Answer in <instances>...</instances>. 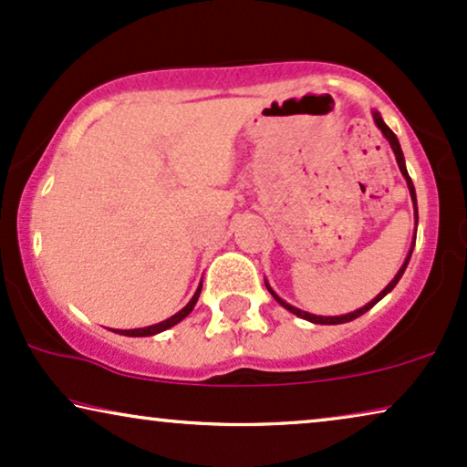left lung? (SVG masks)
Listing matches in <instances>:
<instances>
[{
	"mask_svg": "<svg viewBox=\"0 0 467 467\" xmlns=\"http://www.w3.org/2000/svg\"><path fill=\"white\" fill-rule=\"evenodd\" d=\"M374 120H376V125H379V130L385 133V138L389 140V144H391V149H393V152H395V159H398V165H400V170H401V174H404V178H406V182H408V189H410V197H412V202H414V216H417V223H419V213H417V193H414V184H412V181H410V176H408V170H406V163H404V155H401V149H400V142H398V138H395V133L389 130V127L385 125V120L380 119V114L379 112H374ZM414 246V244H412ZM410 254H412V251L408 253V257H406V261H404V265L400 267V272H398V276H395L391 283H389L385 289H382L379 296H376L372 302L369 304H366L363 306V308H359V310H355V312H350V315H344V317H317V315H310V312H304V310H299V308H293V306H289L286 302H283V299H280L276 293H274L270 286H267V291L272 293L274 296V299H276V302L280 304V306H285L286 310L289 312H293V315H297V317H302V318H306V321H310V323H317V325H340V323H348V321H353V318H357V317H361V315H366V312L372 308V306H376L380 302L382 297L387 296L389 291L393 289L395 285H398V280L401 278V274H404V270H406V265H408V261H410Z\"/></svg>",
	"mask_w": 467,
	"mask_h": 467,
	"instance_id": "left-lung-1",
	"label": "left lung"
}]
</instances>
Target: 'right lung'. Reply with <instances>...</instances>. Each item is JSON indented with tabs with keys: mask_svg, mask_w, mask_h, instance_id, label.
Returning a JSON list of instances; mask_svg holds the SVG:
<instances>
[{
	"mask_svg": "<svg viewBox=\"0 0 467 467\" xmlns=\"http://www.w3.org/2000/svg\"><path fill=\"white\" fill-rule=\"evenodd\" d=\"M200 293H202V285H200V289L195 291V296L191 297V302L184 306V308L181 310V312H176L174 317H170L168 321H161V323H157V325H150V327H142V329H120V331H117V334H123V336H133V337H140V336H155V334H159V331H165V329H170L171 325H176V323H181L184 317L189 315L191 310H193V306L197 304V297H200Z\"/></svg>",
	"mask_w": 467,
	"mask_h": 467,
	"instance_id": "obj_1",
	"label": "right lung"
}]
</instances>
